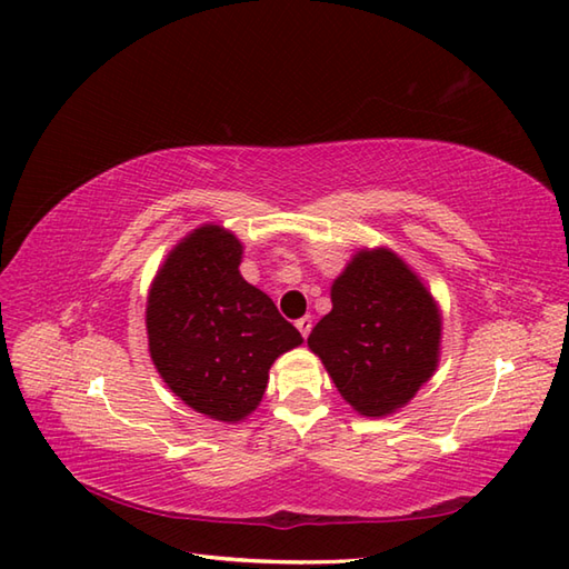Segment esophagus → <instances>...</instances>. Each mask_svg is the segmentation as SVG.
<instances>
[{"mask_svg":"<svg viewBox=\"0 0 569 569\" xmlns=\"http://www.w3.org/2000/svg\"><path fill=\"white\" fill-rule=\"evenodd\" d=\"M296 328L300 330V335L308 337V335H310V330H312V318H310V316H306V318L296 320Z\"/></svg>","mask_w":569,"mask_h":569,"instance_id":"esophagus-1","label":"esophagus"}]
</instances>
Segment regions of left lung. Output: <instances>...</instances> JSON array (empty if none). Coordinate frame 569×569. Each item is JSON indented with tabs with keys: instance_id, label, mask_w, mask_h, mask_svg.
<instances>
[{
	"instance_id": "8db88e82",
	"label": "left lung",
	"mask_w": 569,
	"mask_h": 569,
	"mask_svg": "<svg viewBox=\"0 0 569 569\" xmlns=\"http://www.w3.org/2000/svg\"><path fill=\"white\" fill-rule=\"evenodd\" d=\"M332 310L308 337L359 416L403 408L438 369L442 312L396 251L359 249L330 288Z\"/></svg>"
}]
</instances>
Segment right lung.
Returning a JSON list of instances; mask_svg holds the SVG:
<instances>
[{"label": "right lung", "instance_id": "right-lung-1", "mask_svg": "<svg viewBox=\"0 0 569 569\" xmlns=\"http://www.w3.org/2000/svg\"><path fill=\"white\" fill-rule=\"evenodd\" d=\"M241 241L200 224L168 251L147 296L149 355L163 383L198 413L239 422L261 403L269 369L303 337L239 273Z\"/></svg>", "mask_w": 569, "mask_h": 569}]
</instances>
